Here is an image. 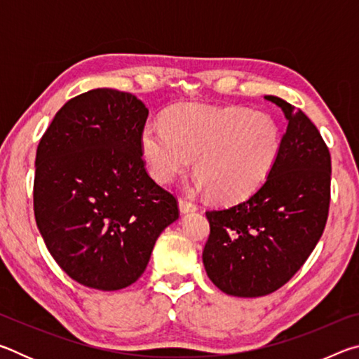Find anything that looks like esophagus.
<instances>
[{
    "label": "esophagus",
    "mask_w": 359,
    "mask_h": 359,
    "mask_svg": "<svg viewBox=\"0 0 359 359\" xmlns=\"http://www.w3.org/2000/svg\"><path fill=\"white\" fill-rule=\"evenodd\" d=\"M179 209H180L182 214H188V212L198 210V205L193 204L191 201H188V199H185V198H180L179 199Z\"/></svg>",
    "instance_id": "esophagus-1"
}]
</instances>
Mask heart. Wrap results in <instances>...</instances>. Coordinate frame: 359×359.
I'll return each instance as SVG.
<instances>
[{
    "label": "heart",
    "mask_w": 359,
    "mask_h": 359,
    "mask_svg": "<svg viewBox=\"0 0 359 359\" xmlns=\"http://www.w3.org/2000/svg\"><path fill=\"white\" fill-rule=\"evenodd\" d=\"M165 121H145L141 131L151 177L169 184L194 160L199 185L217 203H236L257 191L282 150L280 125L264 111L184 102L169 109Z\"/></svg>",
    "instance_id": "heart-1"
}]
</instances>
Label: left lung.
I'll list each match as a JSON object with an SVG mask.
<instances>
[{
  "instance_id": "1",
  "label": "left lung",
  "mask_w": 359,
  "mask_h": 359,
  "mask_svg": "<svg viewBox=\"0 0 359 359\" xmlns=\"http://www.w3.org/2000/svg\"><path fill=\"white\" fill-rule=\"evenodd\" d=\"M288 120L269 177L233 208L208 210L205 272L223 293H274L306 263L323 234L331 199V155L311 118L277 96H264Z\"/></svg>"
}]
</instances>
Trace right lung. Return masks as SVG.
Here are the masks:
<instances>
[{"instance_id":"right-lung-1","label":"right lung","mask_w":359,"mask_h":359,"mask_svg":"<svg viewBox=\"0 0 359 359\" xmlns=\"http://www.w3.org/2000/svg\"><path fill=\"white\" fill-rule=\"evenodd\" d=\"M147 115L135 95L90 90L60 109L36 150V224L58 266L88 288L135 283L179 218L177 198L145 169Z\"/></svg>"}]
</instances>
